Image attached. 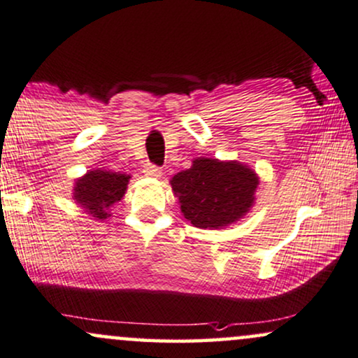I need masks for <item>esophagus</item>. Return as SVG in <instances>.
Segmentation results:
<instances>
[{
  "instance_id": "esophagus-1",
  "label": "esophagus",
  "mask_w": 358,
  "mask_h": 358,
  "mask_svg": "<svg viewBox=\"0 0 358 358\" xmlns=\"http://www.w3.org/2000/svg\"><path fill=\"white\" fill-rule=\"evenodd\" d=\"M143 173L146 176H150V178H160V176L163 175V171H162V168H158V166L152 165V163H148V165H145Z\"/></svg>"
}]
</instances>
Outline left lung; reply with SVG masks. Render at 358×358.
<instances>
[{"label":"left lung","mask_w":358,"mask_h":358,"mask_svg":"<svg viewBox=\"0 0 358 358\" xmlns=\"http://www.w3.org/2000/svg\"><path fill=\"white\" fill-rule=\"evenodd\" d=\"M260 178L236 160L200 157L188 170L170 180L183 217L196 228H225L236 223L255 205Z\"/></svg>","instance_id":"obj_1"}]
</instances>
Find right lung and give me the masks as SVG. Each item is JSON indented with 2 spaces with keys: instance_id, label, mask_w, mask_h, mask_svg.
<instances>
[{
  "instance_id": "1",
  "label": "right lung",
  "mask_w": 358,
  "mask_h": 358,
  "mask_svg": "<svg viewBox=\"0 0 358 358\" xmlns=\"http://www.w3.org/2000/svg\"><path fill=\"white\" fill-rule=\"evenodd\" d=\"M131 176L106 168H93L76 178L73 200L94 220L110 217V208L124 196Z\"/></svg>"
}]
</instances>
